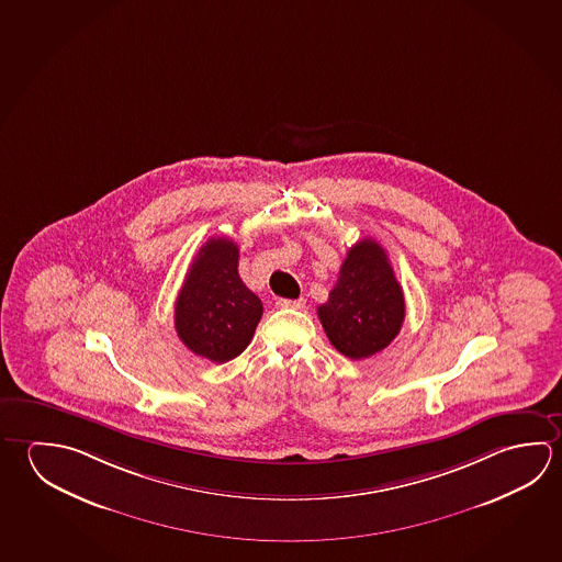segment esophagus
Returning <instances> with one entry per match:
<instances>
[{
  "label": "esophagus",
  "mask_w": 562,
  "mask_h": 562,
  "mask_svg": "<svg viewBox=\"0 0 562 562\" xmlns=\"http://www.w3.org/2000/svg\"><path fill=\"white\" fill-rule=\"evenodd\" d=\"M278 307H282V310H304L305 300L304 297H300V300H285V297H280L277 302Z\"/></svg>",
  "instance_id": "1"
}]
</instances>
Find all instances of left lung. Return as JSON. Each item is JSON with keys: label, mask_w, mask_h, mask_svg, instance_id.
<instances>
[{"label": "left lung", "mask_w": 562, "mask_h": 562, "mask_svg": "<svg viewBox=\"0 0 562 562\" xmlns=\"http://www.w3.org/2000/svg\"><path fill=\"white\" fill-rule=\"evenodd\" d=\"M317 315L331 345L349 359L379 353L398 335L403 288L376 240L363 238L349 248L329 300L317 307Z\"/></svg>", "instance_id": "obj_1"}]
</instances>
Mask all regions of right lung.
I'll list each match as a JSON object with an SVG mask.
<instances>
[{"label": "right lung", "instance_id": "right-lung-1", "mask_svg": "<svg viewBox=\"0 0 562 562\" xmlns=\"http://www.w3.org/2000/svg\"><path fill=\"white\" fill-rule=\"evenodd\" d=\"M262 302L238 277V247L209 238L191 262L176 302V331L199 357L227 363L247 349Z\"/></svg>", "mask_w": 562, "mask_h": 562}]
</instances>
